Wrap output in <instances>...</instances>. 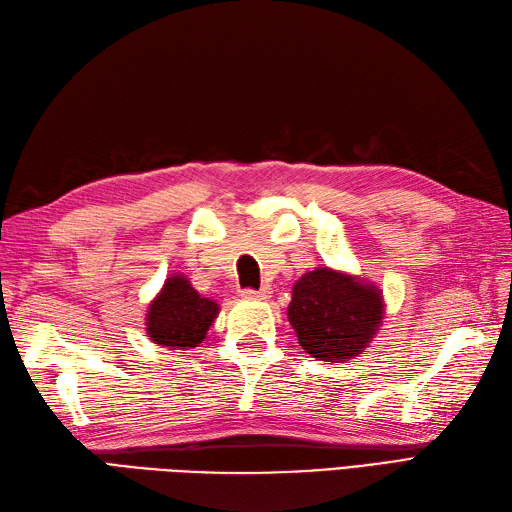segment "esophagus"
<instances>
[{"label": "esophagus", "instance_id": "1", "mask_svg": "<svg viewBox=\"0 0 512 512\" xmlns=\"http://www.w3.org/2000/svg\"><path fill=\"white\" fill-rule=\"evenodd\" d=\"M241 295L245 297V299H267V297H271V289L269 286H263V289H243L241 291Z\"/></svg>", "mask_w": 512, "mask_h": 512}]
</instances>
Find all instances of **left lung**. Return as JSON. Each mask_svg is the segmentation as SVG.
I'll use <instances>...</instances> for the list:
<instances>
[{"label": "left lung", "instance_id": "obj_1", "mask_svg": "<svg viewBox=\"0 0 512 512\" xmlns=\"http://www.w3.org/2000/svg\"><path fill=\"white\" fill-rule=\"evenodd\" d=\"M382 315V291L328 267L304 273L289 304L299 345L326 363H343L363 352Z\"/></svg>", "mask_w": 512, "mask_h": 512}]
</instances>
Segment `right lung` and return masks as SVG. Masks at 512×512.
<instances>
[{
    "instance_id": "add662e5",
    "label": "right lung",
    "mask_w": 512,
    "mask_h": 512,
    "mask_svg": "<svg viewBox=\"0 0 512 512\" xmlns=\"http://www.w3.org/2000/svg\"><path fill=\"white\" fill-rule=\"evenodd\" d=\"M219 313L213 299L199 295L182 276L167 278L147 310V334L171 350H193L204 341Z\"/></svg>"
}]
</instances>
